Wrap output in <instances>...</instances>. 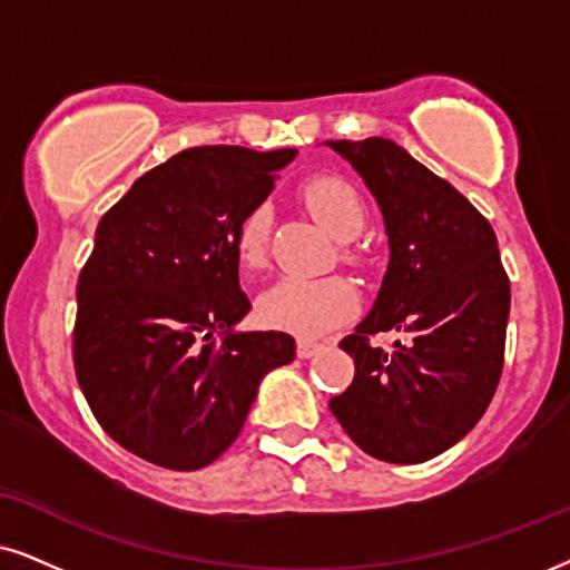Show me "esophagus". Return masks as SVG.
Returning a JSON list of instances; mask_svg holds the SVG:
<instances>
[{
    "mask_svg": "<svg viewBox=\"0 0 570 570\" xmlns=\"http://www.w3.org/2000/svg\"><path fill=\"white\" fill-rule=\"evenodd\" d=\"M318 350H321V342H315V338H297V355L302 360L313 357Z\"/></svg>",
    "mask_w": 570,
    "mask_h": 570,
    "instance_id": "1",
    "label": "esophagus"
}]
</instances>
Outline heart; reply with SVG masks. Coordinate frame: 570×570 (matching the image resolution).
<instances>
[{"instance_id": "b5f03b06", "label": "heart", "mask_w": 570, "mask_h": 570, "mask_svg": "<svg viewBox=\"0 0 570 570\" xmlns=\"http://www.w3.org/2000/svg\"><path fill=\"white\" fill-rule=\"evenodd\" d=\"M305 202L313 218L336 239L347 242L363 232L365 205L355 186L336 176L313 178L305 186ZM271 207L257 205L244 215L236 232V257L244 268H263L268 257ZM360 297L355 284L342 276L326 278H278L263 292L257 313L263 323L292 334L313 336L350 321L357 313Z\"/></svg>"}]
</instances>
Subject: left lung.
I'll use <instances>...</instances> for the list:
<instances>
[{
    "mask_svg": "<svg viewBox=\"0 0 570 570\" xmlns=\"http://www.w3.org/2000/svg\"><path fill=\"white\" fill-rule=\"evenodd\" d=\"M363 176L389 236V268L355 334V379L328 407L384 463H423L479 423L505 363L510 281L489 220L392 139L326 141ZM381 330L407 333L392 351Z\"/></svg>",
    "mask_w": 570,
    "mask_h": 570,
    "instance_id": "left-lung-1",
    "label": "left lung"
}]
</instances>
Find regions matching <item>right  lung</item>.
Wrapping results in <instances>:
<instances>
[{
  "label": "right lung",
  "mask_w": 570,
  "mask_h": 570,
  "mask_svg": "<svg viewBox=\"0 0 570 570\" xmlns=\"http://www.w3.org/2000/svg\"><path fill=\"white\" fill-rule=\"evenodd\" d=\"M297 149L194 147L102 215L78 276L76 379L120 446L197 471L232 446L257 386L294 360L281 331H236L249 313L236 232Z\"/></svg>",
  "instance_id": "1"
}]
</instances>
